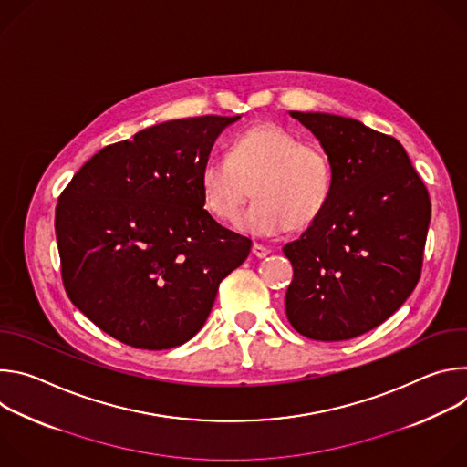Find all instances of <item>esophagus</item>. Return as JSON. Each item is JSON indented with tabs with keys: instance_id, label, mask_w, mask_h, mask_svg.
<instances>
[{
	"instance_id": "esophagus-1",
	"label": "esophagus",
	"mask_w": 467,
	"mask_h": 467,
	"mask_svg": "<svg viewBox=\"0 0 467 467\" xmlns=\"http://www.w3.org/2000/svg\"><path fill=\"white\" fill-rule=\"evenodd\" d=\"M251 253H253L256 258H264V256H268V254H270V249H268V247H264V245H260V244H253Z\"/></svg>"
}]
</instances>
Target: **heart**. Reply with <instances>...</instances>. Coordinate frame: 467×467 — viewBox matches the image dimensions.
Returning a JSON list of instances; mask_svg holds the SVG:
<instances>
[{"instance_id":"b5f03b06","label":"heart","mask_w":467,"mask_h":467,"mask_svg":"<svg viewBox=\"0 0 467 467\" xmlns=\"http://www.w3.org/2000/svg\"><path fill=\"white\" fill-rule=\"evenodd\" d=\"M335 168L323 146L274 121L238 135L229 159H209L199 170L203 207L234 223L251 192L256 202L240 220L254 238H272L290 227L312 225L330 202Z\"/></svg>"}]
</instances>
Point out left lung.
<instances>
[{
  "label": "left lung",
  "mask_w": 467,
  "mask_h": 467,
  "mask_svg": "<svg viewBox=\"0 0 467 467\" xmlns=\"http://www.w3.org/2000/svg\"><path fill=\"white\" fill-rule=\"evenodd\" d=\"M290 114L328 153L335 186L323 214L283 247L294 268L286 316L310 340H349L386 321L414 292L431 197L393 137L337 114Z\"/></svg>",
  "instance_id": "8db88e82"
}]
</instances>
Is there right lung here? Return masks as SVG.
<instances>
[{
    "label": "right lung",
    "instance_id": "add662e5",
    "mask_svg": "<svg viewBox=\"0 0 467 467\" xmlns=\"http://www.w3.org/2000/svg\"><path fill=\"white\" fill-rule=\"evenodd\" d=\"M240 116L171 119L98 151L58 195L70 301L112 338L161 351L202 328L251 240L203 209L199 170Z\"/></svg>",
    "mask_w": 467,
    "mask_h": 467
}]
</instances>
